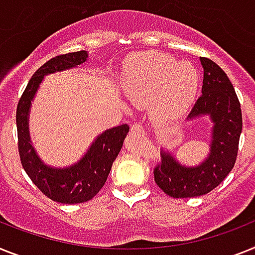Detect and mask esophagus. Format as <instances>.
Wrapping results in <instances>:
<instances>
[{
    "instance_id": "esophagus-1",
    "label": "esophagus",
    "mask_w": 255,
    "mask_h": 255,
    "mask_svg": "<svg viewBox=\"0 0 255 255\" xmlns=\"http://www.w3.org/2000/svg\"><path fill=\"white\" fill-rule=\"evenodd\" d=\"M131 131L135 134H144V128L140 124H132L131 125Z\"/></svg>"
}]
</instances>
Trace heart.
I'll use <instances>...</instances> for the list:
<instances>
[{
  "instance_id": "1",
  "label": "heart",
  "mask_w": 255,
  "mask_h": 255,
  "mask_svg": "<svg viewBox=\"0 0 255 255\" xmlns=\"http://www.w3.org/2000/svg\"><path fill=\"white\" fill-rule=\"evenodd\" d=\"M128 94L134 103H142L159 91L156 113L163 120L181 119L193 105L199 78L194 67L180 64L173 57L150 53L135 57L129 64Z\"/></svg>"
}]
</instances>
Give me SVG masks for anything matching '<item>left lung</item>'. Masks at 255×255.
<instances>
[{"instance_id": "left-lung-1", "label": "left lung", "mask_w": 255, "mask_h": 255, "mask_svg": "<svg viewBox=\"0 0 255 255\" xmlns=\"http://www.w3.org/2000/svg\"><path fill=\"white\" fill-rule=\"evenodd\" d=\"M201 64L202 95L191 108L188 120L202 116L211 119V147L207 159L195 167L181 165L172 153L161 151V161L153 169L155 182L173 198H193L214 190L235 167L239 152L243 115L235 88L214 61L201 57Z\"/></svg>"}]
</instances>
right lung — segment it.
Masks as SVG:
<instances>
[{"label": "right lung", "instance_id": "obj_1", "mask_svg": "<svg viewBox=\"0 0 255 255\" xmlns=\"http://www.w3.org/2000/svg\"><path fill=\"white\" fill-rule=\"evenodd\" d=\"M87 57L86 50H79L50 58L35 71L16 107L18 150L23 168L43 194L52 201L66 205L83 203L98 194L129 132L128 124L105 130L95 139L85 156L71 167H49L37 156L29 138L28 112L40 83L44 75L75 67L86 62Z\"/></svg>", "mask_w": 255, "mask_h": 255}]
</instances>
